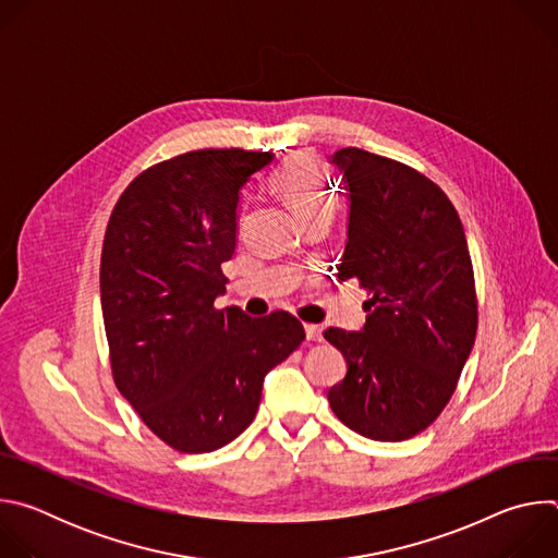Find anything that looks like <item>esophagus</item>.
<instances>
[{
    "label": "esophagus",
    "mask_w": 558,
    "mask_h": 558,
    "mask_svg": "<svg viewBox=\"0 0 558 558\" xmlns=\"http://www.w3.org/2000/svg\"><path fill=\"white\" fill-rule=\"evenodd\" d=\"M304 331H306V340L323 342V329L317 325H304Z\"/></svg>",
    "instance_id": "1"
}]
</instances>
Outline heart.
<instances>
[{"label": "heart", "mask_w": 558, "mask_h": 558, "mask_svg": "<svg viewBox=\"0 0 558 558\" xmlns=\"http://www.w3.org/2000/svg\"><path fill=\"white\" fill-rule=\"evenodd\" d=\"M271 187L287 201V205L302 222L313 218H329L338 203L336 183L308 154L291 156L274 174Z\"/></svg>", "instance_id": "b5f03b06"}]
</instances>
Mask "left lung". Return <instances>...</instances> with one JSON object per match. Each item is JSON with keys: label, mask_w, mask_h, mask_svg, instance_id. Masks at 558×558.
I'll use <instances>...</instances> for the list:
<instances>
[{"label": "left lung", "mask_w": 558, "mask_h": 558, "mask_svg": "<svg viewBox=\"0 0 558 558\" xmlns=\"http://www.w3.org/2000/svg\"><path fill=\"white\" fill-rule=\"evenodd\" d=\"M349 231L338 280L368 291L362 331L327 329L347 360L329 404L351 430L404 441L452 397L476 336V293L463 225L422 172L360 147L338 149Z\"/></svg>", "instance_id": "obj_1"}]
</instances>
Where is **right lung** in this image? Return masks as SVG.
Segmentation results:
<instances>
[{
    "mask_svg": "<svg viewBox=\"0 0 558 558\" xmlns=\"http://www.w3.org/2000/svg\"><path fill=\"white\" fill-rule=\"evenodd\" d=\"M271 151L194 149L141 172L101 252L112 377L145 426L179 452H211L256 417L265 375L304 340L298 317L216 308L235 252L238 203Z\"/></svg>",
    "mask_w": 558,
    "mask_h": 558,
    "instance_id": "obj_1",
    "label": "right lung"
}]
</instances>
